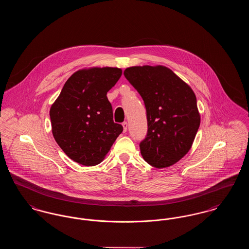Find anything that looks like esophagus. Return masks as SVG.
Returning <instances> with one entry per match:
<instances>
[{"mask_svg":"<svg viewBox=\"0 0 249 249\" xmlns=\"http://www.w3.org/2000/svg\"><path fill=\"white\" fill-rule=\"evenodd\" d=\"M122 126H123V130H124V132L127 130L128 129V123L126 122V121H124L123 123H122Z\"/></svg>","mask_w":249,"mask_h":249,"instance_id":"1","label":"esophagus"}]
</instances>
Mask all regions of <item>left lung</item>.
Masks as SVG:
<instances>
[{"label": "left lung", "mask_w": 249, "mask_h": 249, "mask_svg": "<svg viewBox=\"0 0 249 249\" xmlns=\"http://www.w3.org/2000/svg\"><path fill=\"white\" fill-rule=\"evenodd\" d=\"M124 75L146 109L143 160L156 168L174 165L190 151L200 127L197 100L190 86L165 66H133Z\"/></svg>", "instance_id": "8db88e82"}]
</instances>
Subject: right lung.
<instances>
[{"instance_id":"add662e5","label":"right lung","mask_w":249,"mask_h":249,"mask_svg":"<svg viewBox=\"0 0 249 249\" xmlns=\"http://www.w3.org/2000/svg\"><path fill=\"white\" fill-rule=\"evenodd\" d=\"M122 70L93 67L72 73L51 106L52 133L73 161L85 166L102 162L123 127L113 120L107 92Z\"/></svg>"}]
</instances>
